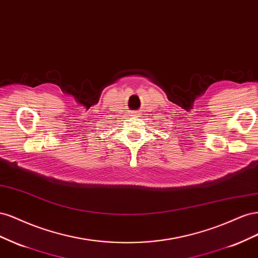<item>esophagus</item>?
Wrapping results in <instances>:
<instances>
[{"mask_svg": "<svg viewBox=\"0 0 258 258\" xmlns=\"http://www.w3.org/2000/svg\"><path fill=\"white\" fill-rule=\"evenodd\" d=\"M131 116H134V117H141V113H140L139 111L132 112V113H131Z\"/></svg>", "mask_w": 258, "mask_h": 258, "instance_id": "1", "label": "esophagus"}]
</instances>
